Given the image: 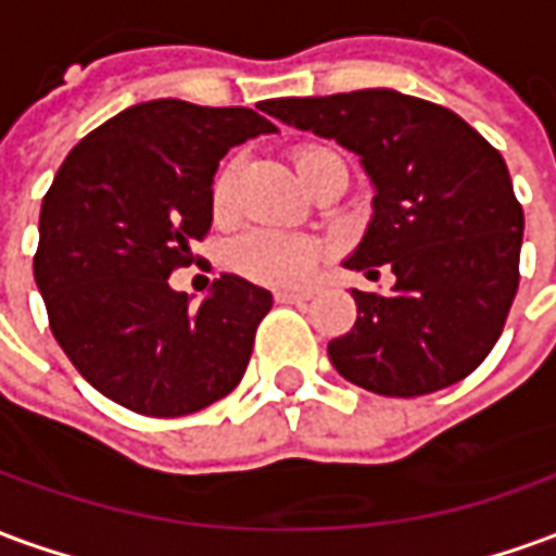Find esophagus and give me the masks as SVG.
<instances>
[{
  "label": "esophagus",
  "mask_w": 556,
  "mask_h": 556,
  "mask_svg": "<svg viewBox=\"0 0 556 556\" xmlns=\"http://www.w3.org/2000/svg\"><path fill=\"white\" fill-rule=\"evenodd\" d=\"M279 303H306L309 298H313V291L309 289H301V291H277L274 294Z\"/></svg>",
  "instance_id": "1"
}]
</instances>
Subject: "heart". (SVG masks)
I'll return each instance as SVG.
<instances>
[{
	"mask_svg": "<svg viewBox=\"0 0 556 556\" xmlns=\"http://www.w3.org/2000/svg\"><path fill=\"white\" fill-rule=\"evenodd\" d=\"M327 154V148L303 146L291 151L298 172H306L315 160ZM238 172L241 160L229 157L211 181V211L217 219H229L238 205ZM321 255V243L282 229H250L238 235L229 247V262L241 277L262 282V286H298Z\"/></svg>",
	"mask_w": 556,
	"mask_h": 556,
	"instance_id": "obj_1",
	"label": "heart"
}]
</instances>
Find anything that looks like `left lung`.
Returning a JSON list of instances; mask_svg holds the SVG:
<instances>
[{
	"mask_svg": "<svg viewBox=\"0 0 556 556\" xmlns=\"http://www.w3.org/2000/svg\"><path fill=\"white\" fill-rule=\"evenodd\" d=\"M262 110L361 154L375 184V217L345 267H393L396 286L351 291L357 321L327 345L337 372L399 399L467 378L501 339L521 277L525 211L501 151L453 110L393 89Z\"/></svg>",
	"mask_w": 556,
	"mask_h": 556,
	"instance_id": "8db88e82",
	"label": "left lung"
}]
</instances>
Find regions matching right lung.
Masks as SVG:
<instances>
[{"mask_svg": "<svg viewBox=\"0 0 556 556\" xmlns=\"http://www.w3.org/2000/svg\"><path fill=\"white\" fill-rule=\"evenodd\" d=\"M274 130L247 106L148 101L91 130L55 172L35 282L55 342L98 393L184 417L241 384L270 291L223 274L193 309L169 274L199 265L219 160Z\"/></svg>", "mask_w": 556, "mask_h": 556, "instance_id": "add662e5", "label": "right lung"}]
</instances>
